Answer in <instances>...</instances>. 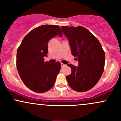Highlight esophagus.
<instances>
[{"label": "esophagus", "mask_w": 121, "mask_h": 121, "mask_svg": "<svg viewBox=\"0 0 121 121\" xmlns=\"http://www.w3.org/2000/svg\"><path fill=\"white\" fill-rule=\"evenodd\" d=\"M61 68H63L64 67H65L66 65L64 64H63V63H61Z\"/></svg>", "instance_id": "esophagus-1"}]
</instances>
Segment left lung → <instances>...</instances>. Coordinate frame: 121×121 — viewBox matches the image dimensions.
<instances>
[{
	"label": "left lung",
	"mask_w": 121,
	"mask_h": 121,
	"mask_svg": "<svg viewBox=\"0 0 121 121\" xmlns=\"http://www.w3.org/2000/svg\"><path fill=\"white\" fill-rule=\"evenodd\" d=\"M68 39L71 54L76 57L78 66L69 64L71 73L66 76L69 86L78 92H85L98 83L104 71L105 53L99 41L87 29L61 26Z\"/></svg>",
	"instance_id": "1"
}]
</instances>
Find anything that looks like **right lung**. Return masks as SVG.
<instances>
[{
    "label": "right lung",
    "instance_id": "add662e5",
    "mask_svg": "<svg viewBox=\"0 0 121 121\" xmlns=\"http://www.w3.org/2000/svg\"><path fill=\"white\" fill-rule=\"evenodd\" d=\"M63 33L57 25H42L30 31L17 50V68L25 86L34 92H46L52 88L61 69L60 62L44 61L50 39Z\"/></svg>",
    "mask_w": 121,
    "mask_h": 121
}]
</instances>
